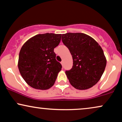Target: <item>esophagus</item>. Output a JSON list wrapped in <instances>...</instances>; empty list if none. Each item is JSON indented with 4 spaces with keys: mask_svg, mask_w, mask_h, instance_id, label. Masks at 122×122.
Segmentation results:
<instances>
[{
    "mask_svg": "<svg viewBox=\"0 0 122 122\" xmlns=\"http://www.w3.org/2000/svg\"><path fill=\"white\" fill-rule=\"evenodd\" d=\"M61 65H62V66H64V61H61Z\"/></svg>",
    "mask_w": 122,
    "mask_h": 122,
    "instance_id": "obj_1",
    "label": "esophagus"
}]
</instances>
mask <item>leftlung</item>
Wrapping results in <instances>:
<instances>
[{
    "label": "left lung",
    "instance_id": "8db88e82",
    "mask_svg": "<svg viewBox=\"0 0 122 122\" xmlns=\"http://www.w3.org/2000/svg\"><path fill=\"white\" fill-rule=\"evenodd\" d=\"M62 41L69 50L73 60L72 67L65 72L71 85L79 90L95 85L101 78L107 64L100 45L92 37L82 33L63 34Z\"/></svg>",
    "mask_w": 122,
    "mask_h": 122
}]
</instances>
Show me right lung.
Here are the masks:
<instances>
[{
	"label": "right lung",
	"mask_w": 122,
	"mask_h": 122,
	"mask_svg": "<svg viewBox=\"0 0 122 122\" xmlns=\"http://www.w3.org/2000/svg\"><path fill=\"white\" fill-rule=\"evenodd\" d=\"M61 38V34H39L23 45L18 66L22 77L30 86L47 90L55 84L62 65L56 60L53 50Z\"/></svg>",
	"instance_id": "1"
}]
</instances>
